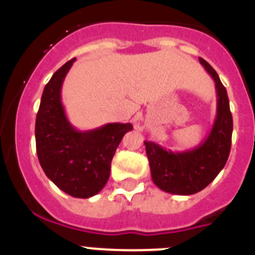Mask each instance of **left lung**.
Segmentation results:
<instances>
[{"label":"left lung","mask_w":255,"mask_h":255,"mask_svg":"<svg viewBox=\"0 0 255 255\" xmlns=\"http://www.w3.org/2000/svg\"><path fill=\"white\" fill-rule=\"evenodd\" d=\"M199 61L215 80L217 92V115L206 140L185 152H172L144 141L153 182L171 194L190 195L203 190L225 167L231 149L233 115L226 88L216 70L203 58L199 57Z\"/></svg>","instance_id":"left-lung-1"}]
</instances>
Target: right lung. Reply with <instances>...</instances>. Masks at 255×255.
<instances>
[{"mask_svg": "<svg viewBox=\"0 0 255 255\" xmlns=\"http://www.w3.org/2000/svg\"><path fill=\"white\" fill-rule=\"evenodd\" d=\"M74 61L61 66L44 87L35 120V145L40 166L57 188L71 197L91 198L105 188L115 152L132 126L112 123L79 131L70 124L61 88Z\"/></svg>", "mask_w": 255, "mask_h": 255, "instance_id": "obj_1", "label": "right lung"}]
</instances>
